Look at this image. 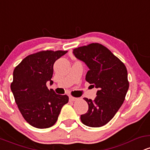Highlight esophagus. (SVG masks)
I'll return each mask as SVG.
<instances>
[{
  "label": "esophagus",
  "mask_w": 150,
  "mask_h": 150,
  "mask_svg": "<svg viewBox=\"0 0 150 150\" xmlns=\"http://www.w3.org/2000/svg\"><path fill=\"white\" fill-rule=\"evenodd\" d=\"M77 98H75V97H72V96H70V97H69V100H70V101H76V100H77Z\"/></svg>",
  "instance_id": "esophagus-1"
}]
</instances>
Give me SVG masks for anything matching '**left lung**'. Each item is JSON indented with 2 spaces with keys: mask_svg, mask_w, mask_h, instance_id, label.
Instances as JSON below:
<instances>
[{
  "mask_svg": "<svg viewBox=\"0 0 150 150\" xmlns=\"http://www.w3.org/2000/svg\"><path fill=\"white\" fill-rule=\"evenodd\" d=\"M73 53L88 66L86 81L99 89L94 100L84 98L89 108L80 116L81 121L89 127H101L112 119L125 100L129 87L126 67L99 43L75 48Z\"/></svg>",
  "mask_w": 150,
  "mask_h": 150,
  "instance_id": "left-lung-1",
  "label": "left lung"
}]
</instances>
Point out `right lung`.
<instances>
[{
    "label": "right lung",
    "instance_id": "add662e5",
    "mask_svg": "<svg viewBox=\"0 0 150 150\" xmlns=\"http://www.w3.org/2000/svg\"><path fill=\"white\" fill-rule=\"evenodd\" d=\"M67 51H38L29 55L15 67L10 88L20 113L29 124L47 128L57 121L63 105L68 102L66 94H56L48 89L55 61Z\"/></svg>",
    "mask_w": 150,
    "mask_h": 150
}]
</instances>
